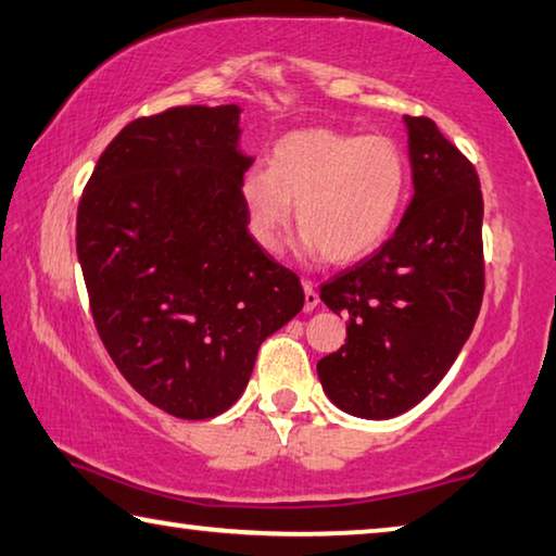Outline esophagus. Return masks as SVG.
Listing matches in <instances>:
<instances>
[{"mask_svg": "<svg viewBox=\"0 0 556 556\" xmlns=\"http://www.w3.org/2000/svg\"><path fill=\"white\" fill-rule=\"evenodd\" d=\"M302 287H304V312H314L316 306H319V294H316V289H314L312 281L304 279Z\"/></svg>", "mask_w": 556, "mask_h": 556, "instance_id": "obj_1", "label": "esophagus"}]
</instances>
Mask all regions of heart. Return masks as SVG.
I'll list each match as a JSON object with an SVG mask.
<instances>
[{
  "label": "heart",
  "instance_id": "heart-1",
  "mask_svg": "<svg viewBox=\"0 0 556 556\" xmlns=\"http://www.w3.org/2000/svg\"><path fill=\"white\" fill-rule=\"evenodd\" d=\"M408 192V163L386 136L304 128L279 138L269 167H250L242 198L254 240L275 252L292 223L302 250L333 264L371 254L393 230Z\"/></svg>",
  "mask_w": 556,
  "mask_h": 556
}]
</instances>
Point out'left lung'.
<instances>
[{"mask_svg":"<svg viewBox=\"0 0 556 556\" xmlns=\"http://www.w3.org/2000/svg\"><path fill=\"white\" fill-rule=\"evenodd\" d=\"M413 200L371 257L321 285L346 343L316 364L351 416L383 420L418 405L468 341L484 292L482 192L472 163L426 116H405Z\"/></svg>","mask_w":556,"mask_h":556,"instance_id":"8db88e82","label":"left lung"}]
</instances>
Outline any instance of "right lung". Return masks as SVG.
Masks as SVG:
<instances>
[{
  "label": "right lung",
  "mask_w": 556,
  "mask_h": 556,
  "mask_svg": "<svg viewBox=\"0 0 556 556\" xmlns=\"http://www.w3.org/2000/svg\"><path fill=\"white\" fill-rule=\"evenodd\" d=\"M240 105H178L111 140L76 215L96 331L148 403L185 420L240 399L304 289L247 232Z\"/></svg>",
  "instance_id": "1"
}]
</instances>
